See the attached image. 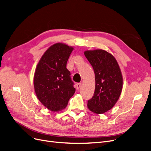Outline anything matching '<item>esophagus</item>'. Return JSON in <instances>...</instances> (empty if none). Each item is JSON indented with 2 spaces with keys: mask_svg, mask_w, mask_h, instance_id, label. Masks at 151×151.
I'll return each mask as SVG.
<instances>
[{
  "mask_svg": "<svg viewBox=\"0 0 151 151\" xmlns=\"http://www.w3.org/2000/svg\"><path fill=\"white\" fill-rule=\"evenodd\" d=\"M76 85V89H77V90H79V89L81 86V83H77Z\"/></svg>",
  "mask_w": 151,
  "mask_h": 151,
  "instance_id": "1",
  "label": "esophagus"
}]
</instances>
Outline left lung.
<instances>
[{"label": "left lung", "mask_w": 151, "mask_h": 151, "mask_svg": "<svg viewBox=\"0 0 151 151\" xmlns=\"http://www.w3.org/2000/svg\"><path fill=\"white\" fill-rule=\"evenodd\" d=\"M85 57L95 74V90L88 101V108L96 114H103L112 109L122 90V73L114 56L104 50H86Z\"/></svg>", "instance_id": "left-lung-1"}]
</instances>
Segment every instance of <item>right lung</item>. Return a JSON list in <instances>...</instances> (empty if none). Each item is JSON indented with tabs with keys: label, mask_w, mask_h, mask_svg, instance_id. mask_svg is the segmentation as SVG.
I'll list each match as a JSON object with an SVG mask.
<instances>
[{
	"label": "right lung",
	"mask_w": 151,
	"mask_h": 151,
	"mask_svg": "<svg viewBox=\"0 0 151 151\" xmlns=\"http://www.w3.org/2000/svg\"><path fill=\"white\" fill-rule=\"evenodd\" d=\"M74 48L63 43L50 46L36 66L33 85L36 96L48 109L58 112L65 109L75 88L66 63Z\"/></svg>",
	"instance_id": "add662e5"
}]
</instances>
